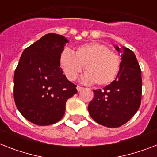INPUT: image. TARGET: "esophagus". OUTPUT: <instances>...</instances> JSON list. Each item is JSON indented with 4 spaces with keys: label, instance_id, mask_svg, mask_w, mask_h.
Segmentation results:
<instances>
[{
    "label": "esophagus",
    "instance_id": "esophagus-1",
    "mask_svg": "<svg viewBox=\"0 0 157 157\" xmlns=\"http://www.w3.org/2000/svg\"><path fill=\"white\" fill-rule=\"evenodd\" d=\"M76 90H77V91H78V92H80V91H81L82 90H83V87L77 86V87H76Z\"/></svg>",
    "mask_w": 157,
    "mask_h": 157
}]
</instances>
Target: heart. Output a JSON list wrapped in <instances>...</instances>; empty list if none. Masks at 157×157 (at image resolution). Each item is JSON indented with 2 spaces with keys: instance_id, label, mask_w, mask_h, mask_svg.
<instances>
[{
  "instance_id": "heart-1",
  "label": "heart",
  "mask_w": 157,
  "mask_h": 157,
  "mask_svg": "<svg viewBox=\"0 0 157 157\" xmlns=\"http://www.w3.org/2000/svg\"><path fill=\"white\" fill-rule=\"evenodd\" d=\"M59 66L71 81L77 78L85 66L86 73L82 81L103 86L114 81L119 72L121 61L118 55L106 45L91 42L77 47L75 53L65 48L59 55Z\"/></svg>"
}]
</instances>
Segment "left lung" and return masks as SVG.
<instances>
[{"instance_id": "obj_1", "label": "left lung", "mask_w": 157, "mask_h": 157, "mask_svg": "<svg viewBox=\"0 0 157 157\" xmlns=\"http://www.w3.org/2000/svg\"><path fill=\"white\" fill-rule=\"evenodd\" d=\"M121 56L117 77L103 90H94V98L89 103L90 117L97 123L117 128L129 121L141 103V69L134 52L114 45Z\"/></svg>"}]
</instances>
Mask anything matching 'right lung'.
<instances>
[{
	"mask_svg": "<svg viewBox=\"0 0 157 157\" xmlns=\"http://www.w3.org/2000/svg\"><path fill=\"white\" fill-rule=\"evenodd\" d=\"M68 40L49 33L22 53L13 77V98L23 117L37 125L59 121L67 100L77 93L59 66V55Z\"/></svg>",
	"mask_w": 157,
	"mask_h": 157,
	"instance_id": "obj_1",
	"label": "right lung"
}]
</instances>
